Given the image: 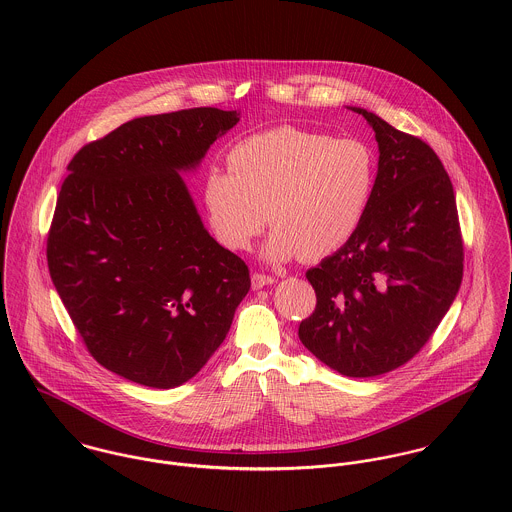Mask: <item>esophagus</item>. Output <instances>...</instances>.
I'll return each mask as SVG.
<instances>
[{"mask_svg": "<svg viewBox=\"0 0 512 512\" xmlns=\"http://www.w3.org/2000/svg\"><path fill=\"white\" fill-rule=\"evenodd\" d=\"M274 282H276V278H272V276H266V274H260V272L252 274V288L254 290H262L264 286H272Z\"/></svg>", "mask_w": 512, "mask_h": 512, "instance_id": "obj_1", "label": "esophagus"}]
</instances>
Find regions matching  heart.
I'll return each instance as SVG.
<instances>
[{
	"label": "heart",
	"mask_w": 512,
	"mask_h": 512,
	"mask_svg": "<svg viewBox=\"0 0 512 512\" xmlns=\"http://www.w3.org/2000/svg\"><path fill=\"white\" fill-rule=\"evenodd\" d=\"M228 171L203 179L209 224L230 250H246L266 220V258L319 260L361 226L378 179L374 149L359 138L282 126L240 140ZM269 217H265V213Z\"/></svg>",
	"instance_id": "b5f03b06"
}]
</instances>
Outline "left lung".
Listing matches in <instances>:
<instances>
[{
  "label": "left lung",
  "instance_id": "8db88e82",
  "mask_svg": "<svg viewBox=\"0 0 512 512\" xmlns=\"http://www.w3.org/2000/svg\"><path fill=\"white\" fill-rule=\"evenodd\" d=\"M351 110L378 142L376 189L357 232L307 270L317 305L297 335L323 365L368 378L430 341L461 286L463 240L436 151L365 108Z\"/></svg>",
  "mask_w": 512,
  "mask_h": 512
}]
</instances>
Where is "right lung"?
I'll list each match as a JSON object with an SVG mask.
<instances>
[{"mask_svg": "<svg viewBox=\"0 0 512 512\" xmlns=\"http://www.w3.org/2000/svg\"><path fill=\"white\" fill-rule=\"evenodd\" d=\"M240 120L189 108L130 120L69 163L47 238L51 280L88 353L149 388L193 378L250 290L207 232L183 171Z\"/></svg>", "mask_w": 512, "mask_h": 512, "instance_id": "right-lung-1", "label": "right lung"}]
</instances>
